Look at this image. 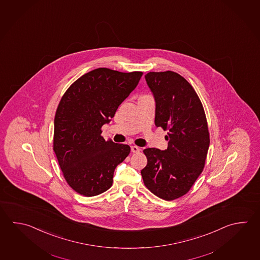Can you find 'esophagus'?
I'll return each mask as SVG.
<instances>
[{
	"instance_id": "34e87169",
	"label": "esophagus",
	"mask_w": 260,
	"mask_h": 260,
	"mask_svg": "<svg viewBox=\"0 0 260 260\" xmlns=\"http://www.w3.org/2000/svg\"><path fill=\"white\" fill-rule=\"evenodd\" d=\"M131 149H132V152H140V148L138 147V146H136V145H133L132 147H131Z\"/></svg>"
}]
</instances>
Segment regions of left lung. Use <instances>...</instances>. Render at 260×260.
<instances>
[{
    "label": "left lung",
    "mask_w": 260,
    "mask_h": 260,
    "mask_svg": "<svg viewBox=\"0 0 260 260\" xmlns=\"http://www.w3.org/2000/svg\"><path fill=\"white\" fill-rule=\"evenodd\" d=\"M145 80L155 101V126L168 132V147L144 149L148 162L141 174L150 191L173 201L185 195L203 170L210 146L205 112L190 83L177 73L152 72Z\"/></svg>",
    "instance_id": "1"
}]
</instances>
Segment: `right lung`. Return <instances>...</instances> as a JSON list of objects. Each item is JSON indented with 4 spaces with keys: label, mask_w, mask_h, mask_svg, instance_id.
Listing matches in <instances>:
<instances>
[{
    "label": "right lung",
    "mask_w": 260,
    "mask_h": 260,
    "mask_svg": "<svg viewBox=\"0 0 260 260\" xmlns=\"http://www.w3.org/2000/svg\"><path fill=\"white\" fill-rule=\"evenodd\" d=\"M142 72L98 68L75 81L60 99L54 118L53 150L70 186L85 197L107 191L116 167L131 152L106 142L101 127L139 83Z\"/></svg>",
    "instance_id": "add662e5"
}]
</instances>
